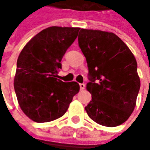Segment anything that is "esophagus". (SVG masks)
<instances>
[{"instance_id":"1","label":"esophagus","mask_w":150,"mask_h":150,"mask_svg":"<svg viewBox=\"0 0 150 150\" xmlns=\"http://www.w3.org/2000/svg\"><path fill=\"white\" fill-rule=\"evenodd\" d=\"M79 86H80V89L81 90H83L85 88V84L84 83H80Z\"/></svg>"}]
</instances>
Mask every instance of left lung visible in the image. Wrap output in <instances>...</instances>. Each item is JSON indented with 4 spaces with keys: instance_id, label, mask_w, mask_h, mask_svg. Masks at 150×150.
I'll list each match as a JSON object with an SVG mask.
<instances>
[{
    "instance_id": "1",
    "label": "left lung",
    "mask_w": 150,
    "mask_h": 150,
    "mask_svg": "<svg viewBox=\"0 0 150 150\" xmlns=\"http://www.w3.org/2000/svg\"><path fill=\"white\" fill-rule=\"evenodd\" d=\"M78 45L88 67V115L103 126L122 124L134 111L140 88L134 56L112 32L82 28Z\"/></svg>"
}]
</instances>
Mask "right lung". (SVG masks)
Returning a JSON list of instances; mask_svg holds the SVG:
<instances>
[{
    "instance_id": "right-lung-1",
    "label": "right lung",
    "mask_w": 150,
    "mask_h": 150,
    "mask_svg": "<svg viewBox=\"0 0 150 150\" xmlns=\"http://www.w3.org/2000/svg\"><path fill=\"white\" fill-rule=\"evenodd\" d=\"M79 27L51 26L26 44L17 59L14 88L22 112L32 121L47 123L67 112L79 92L76 82L56 78L61 61L78 37Z\"/></svg>"
}]
</instances>
